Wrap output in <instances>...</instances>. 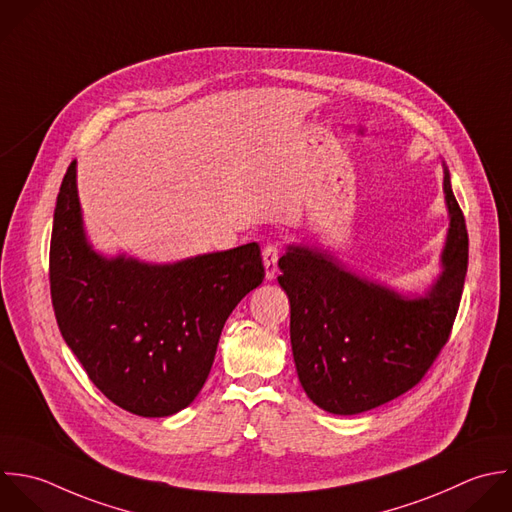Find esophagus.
Masks as SVG:
<instances>
[{
    "label": "esophagus",
    "mask_w": 512,
    "mask_h": 512,
    "mask_svg": "<svg viewBox=\"0 0 512 512\" xmlns=\"http://www.w3.org/2000/svg\"><path fill=\"white\" fill-rule=\"evenodd\" d=\"M277 261H279V247L269 243L263 247V263H265V275L267 279H275L277 275Z\"/></svg>",
    "instance_id": "obj_1"
}]
</instances>
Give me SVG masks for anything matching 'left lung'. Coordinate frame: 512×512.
<instances>
[{
	"label": "left lung",
	"mask_w": 512,
	"mask_h": 512,
	"mask_svg": "<svg viewBox=\"0 0 512 512\" xmlns=\"http://www.w3.org/2000/svg\"><path fill=\"white\" fill-rule=\"evenodd\" d=\"M445 199V271L421 299H401L307 247H289L279 259L297 375L317 407L357 415L385 405L419 385L447 345L469 265L467 223L447 169Z\"/></svg>",
	"instance_id": "left-lung-1"
}]
</instances>
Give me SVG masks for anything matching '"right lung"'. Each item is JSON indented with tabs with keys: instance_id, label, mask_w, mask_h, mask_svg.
<instances>
[{
	"instance_id": "add662e5",
	"label": "right lung",
	"mask_w": 512,
	"mask_h": 512,
	"mask_svg": "<svg viewBox=\"0 0 512 512\" xmlns=\"http://www.w3.org/2000/svg\"><path fill=\"white\" fill-rule=\"evenodd\" d=\"M263 277L257 243L175 265L99 257L83 237L69 163L53 213L51 303L67 347L117 407L139 417L185 409L207 381L227 317Z\"/></svg>"
}]
</instances>
